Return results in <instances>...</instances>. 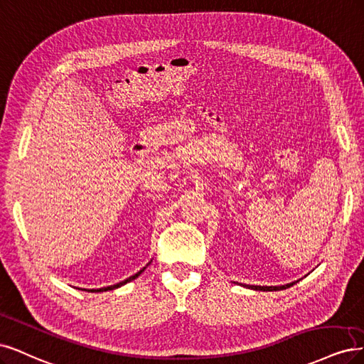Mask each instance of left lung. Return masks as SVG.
<instances>
[{
	"label": "left lung",
	"mask_w": 364,
	"mask_h": 364,
	"mask_svg": "<svg viewBox=\"0 0 364 364\" xmlns=\"http://www.w3.org/2000/svg\"><path fill=\"white\" fill-rule=\"evenodd\" d=\"M298 281H293V283H289L284 286H252V284H240V286H243L246 289H251V290H260V291H278V290H284V289L291 287L293 284H296Z\"/></svg>",
	"instance_id": "8db88e82"
}]
</instances>
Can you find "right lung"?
I'll return each mask as SVG.
<instances>
[{
	"mask_svg": "<svg viewBox=\"0 0 364 364\" xmlns=\"http://www.w3.org/2000/svg\"><path fill=\"white\" fill-rule=\"evenodd\" d=\"M148 264H149V263H148ZM148 264H146V266H148ZM146 266L140 269L139 272H136V274H134V275H132L130 278H127V279L121 281V283H118V284H113V286H109V287H101V289H87V291H90V293H98V291H107V290H114V289H118V287H121V286H124V284H127V283H130V281L136 279L140 274H142V272L145 271ZM81 290H86V289H81Z\"/></svg>",
	"mask_w": 364,
	"mask_h": 364,
	"instance_id": "right-lung-1",
	"label": "right lung"
}]
</instances>
